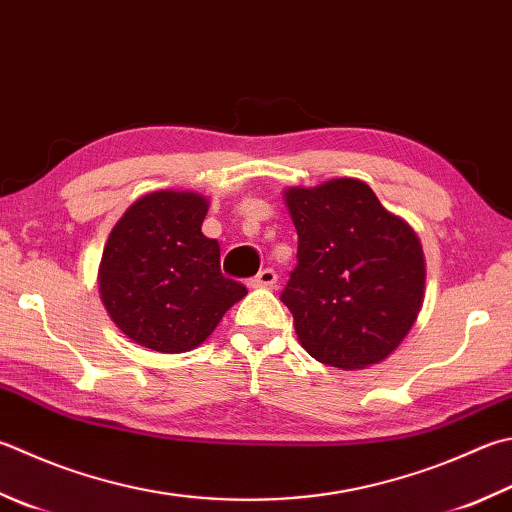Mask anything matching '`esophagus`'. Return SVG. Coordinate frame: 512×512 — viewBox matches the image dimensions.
I'll return each mask as SVG.
<instances>
[{
    "mask_svg": "<svg viewBox=\"0 0 512 512\" xmlns=\"http://www.w3.org/2000/svg\"><path fill=\"white\" fill-rule=\"evenodd\" d=\"M276 272L272 267H265V269H260V272L252 278V281H249V285L252 287H274L276 285Z\"/></svg>",
    "mask_w": 512,
    "mask_h": 512,
    "instance_id": "1",
    "label": "esophagus"
}]
</instances>
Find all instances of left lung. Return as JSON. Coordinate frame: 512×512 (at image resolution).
<instances>
[{"instance_id": "1", "label": "left lung", "mask_w": 512, "mask_h": 512, "mask_svg": "<svg viewBox=\"0 0 512 512\" xmlns=\"http://www.w3.org/2000/svg\"><path fill=\"white\" fill-rule=\"evenodd\" d=\"M298 265L281 294L316 361L363 370L397 350L426 289L421 240L356 178L285 189Z\"/></svg>"}]
</instances>
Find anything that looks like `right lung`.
Instances as JSON below:
<instances>
[{"label":"right lung","instance_id":"add662e5","mask_svg":"<svg viewBox=\"0 0 512 512\" xmlns=\"http://www.w3.org/2000/svg\"><path fill=\"white\" fill-rule=\"evenodd\" d=\"M207 209L196 191L162 189L138 198L111 229L100 298L133 343L162 354L194 350L247 294L220 274V247L200 231Z\"/></svg>","mask_w":512,"mask_h":512}]
</instances>
